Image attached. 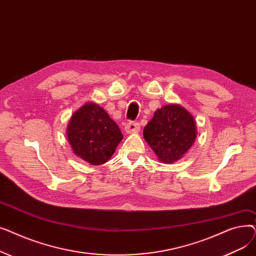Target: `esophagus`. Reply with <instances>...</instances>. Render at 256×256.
<instances>
[{
    "label": "esophagus",
    "mask_w": 256,
    "mask_h": 256,
    "mask_svg": "<svg viewBox=\"0 0 256 256\" xmlns=\"http://www.w3.org/2000/svg\"><path fill=\"white\" fill-rule=\"evenodd\" d=\"M124 130L126 134L138 132L140 130V126L138 122H128L124 126Z\"/></svg>",
    "instance_id": "1"
}]
</instances>
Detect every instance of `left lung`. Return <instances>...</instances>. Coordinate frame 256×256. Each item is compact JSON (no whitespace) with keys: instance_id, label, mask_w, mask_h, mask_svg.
<instances>
[{"instance_id":"8db88e82","label":"left lung","mask_w":256,"mask_h":256,"mask_svg":"<svg viewBox=\"0 0 256 256\" xmlns=\"http://www.w3.org/2000/svg\"><path fill=\"white\" fill-rule=\"evenodd\" d=\"M143 137L163 163L172 164L191 148L197 137L193 115L178 104L158 109L146 124Z\"/></svg>"}]
</instances>
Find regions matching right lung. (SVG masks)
<instances>
[{
	"label": "right lung",
	"instance_id": "obj_1",
	"mask_svg": "<svg viewBox=\"0 0 256 256\" xmlns=\"http://www.w3.org/2000/svg\"><path fill=\"white\" fill-rule=\"evenodd\" d=\"M66 132L74 154L90 165L108 162L124 139L115 121L96 102H86L76 110Z\"/></svg>",
	"mask_w": 256,
	"mask_h": 256
}]
</instances>
